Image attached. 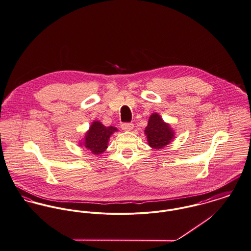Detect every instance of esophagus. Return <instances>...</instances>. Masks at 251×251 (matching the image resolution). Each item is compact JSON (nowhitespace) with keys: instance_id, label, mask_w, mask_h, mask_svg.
Returning a JSON list of instances; mask_svg holds the SVG:
<instances>
[{"instance_id":"1","label":"esophagus","mask_w":251,"mask_h":251,"mask_svg":"<svg viewBox=\"0 0 251 251\" xmlns=\"http://www.w3.org/2000/svg\"><path fill=\"white\" fill-rule=\"evenodd\" d=\"M134 127V125L132 123H124L122 124V129L126 130V131H130L132 130Z\"/></svg>"}]
</instances>
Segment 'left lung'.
Returning <instances> with one entry per match:
<instances>
[{"mask_svg":"<svg viewBox=\"0 0 251 251\" xmlns=\"http://www.w3.org/2000/svg\"><path fill=\"white\" fill-rule=\"evenodd\" d=\"M145 134L151 148L161 150L175 138V132L169 124L165 123L160 115L153 113L149 119Z\"/></svg>","mask_w":251,"mask_h":251,"instance_id":"obj_1","label":"left lung"}]
</instances>
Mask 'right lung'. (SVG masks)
<instances>
[{
	"label": "right lung",
	"instance_id": "add662e5",
	"mask_svg": "<svg viewBox=\"0 0 251 251\" xmlns=\"http://www.w3.org/2000/svg\"><path fill=\"white\" fill-rule=\"evenodd\" d=\"M118 129L114 126H104L100 122L95 121L92 123L89 130L86 132L82 144L84 148L91 151L93 154L99 155L107 149V144L110 136Z\"/></svg>",
	"mask_w": 251,
	"mask_h": 251
}]
</instances>
